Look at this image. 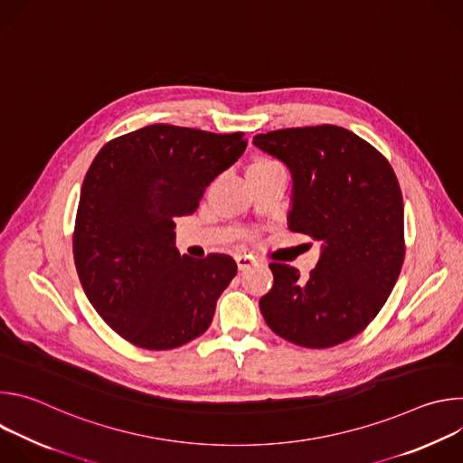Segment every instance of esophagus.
<instances>
[{"label":"esophagus","instance_id":"obj_1","mask_svg":"<svg viewBox=\"0 0 463 463\" xmlns=\"http://www.w3.org/2000/svg\"><path fill=\"white\" fill-rule=\"evenodd\" d=\"M234 260H236V266L240 271H245V269L256 266V258L250 254H236Z\"/></svg>","mask_w":463,"mask_h":463}]
</instances>
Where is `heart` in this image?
Masks as SVG:
<instances>
[{"label": "heart", "instance_id": "1", "mask_svg": "<svg viewBox=\"0 0 463 463\" xmlns=\"http://www.w3.org/2000/svg\"><path fill=\"white\" fill-rule=\"evenodd\" d=\"M271 163H275V161H268V159H260V161H256L254 165H271Z\"/></svg>", "mask_w": 463, "mask_h": 463}]
</instances>
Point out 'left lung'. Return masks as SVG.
Returning a JSON list of instances; mask_svg holds the SVG:
<instances>
[{
  "label": "left lung",
  "mask_w": 463,
  "mask_h": 463,
  "mask_svg": "<svg viewBox=\"0 0 463 463\" xmlns=\"http://www.w3.org/2000/svg\"><path fill=\"white\" fill-rule=\"evenodd\" d=\"M252 145L291 172L288 227L322 241L306 280L286 263H269L275 282L260 311L293 345H341L370 324L400 277L405 234L398 177L372 145L332 124L258 134Z\"/></svg>",
  "instance_id": "8db88e82"
}]
</instances>
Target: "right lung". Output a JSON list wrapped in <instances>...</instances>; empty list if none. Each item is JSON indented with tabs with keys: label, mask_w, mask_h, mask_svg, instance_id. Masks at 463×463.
<instances>
[{
	"label": "right lung",
	"mask_w": 463,
	"mask_h": 463,
	"mask_svg": "<svg viewBox=\"0 0 463 463\" xmlns=\"http://www.w3.org/2000/svg\"><path fill=\"white\" fill-rule=\"evenodd\" d=\"M245 146L243 134L152 124L93 159L77 211L75 266L91 306L131 345L172 350L207 332L236 261L181 256L174 218L195 213Z\"/></svg>",
	"instance_id": "right-lung-1"
}]
</instances>
